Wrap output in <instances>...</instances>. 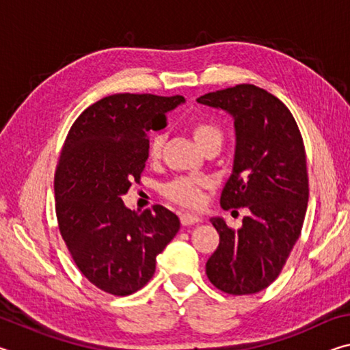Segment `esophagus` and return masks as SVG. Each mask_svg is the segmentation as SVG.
<instances>
[{
  "mask_svg": "<svg viewBox=\"0 0 350 350\" xmlns=\"http://www.w3.org/2000/svg\"><path fill=\"white\" fill-rule=\"evenodd\" d=\"M180 222L183 227H187V225H194L200 222V217L198 215H191V213H182Z\"/></svg>",
  "mask_w": 350,
  "mask_h": 350,
  "instance_id": "esophagus-1",
  "label": "esophagus"
}]
</instances>
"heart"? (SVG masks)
Masks as SVG:
<instances>
[{
	"label": "heart",
	"instance_id": "heart-1",
	"mask_svg": "<svg viewBox=\"0 0 350 350\" xmlns=\"http://www.w3.org/2000/svg\"><path fill=\"white\" fill-rule=\"evenodd\" d=\"M191 134L196 144L204 152L208 150L219 151L224 144L225 134L224 129L215 122L200 120L191 126ZM163 137L161 134L152 135L148 146V159L156 162L162 154ZM205 182L200 179H191V177H177L163 187V194L174 202L187 206H196L202 202V188Z\"/></svg>",
	"mask_w": 350,
	"mask_h": 350
}]
</instances>
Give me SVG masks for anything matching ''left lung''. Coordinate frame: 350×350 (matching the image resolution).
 I'll list each match as a JSON object with an SVG mask.
<instances>
[{
	"instance_id": "left-lung-1",
	"label": "left lung",
	"mask_w": 350,
	"mask_h": 350,
	"mask_svg": "<svg viewBox=\"0 0 350 350\" xmlns=\"http://www.w3.org/2000/svg\"><path fill=\"white\" fill-rule=\"evenodd\" d=\"M198 102L234 118L233 171L221 206L250 211L239 230L211 219L219 245L206 260V276L228 295L258 293L280 276L303 228L309 202L303 137L287 106L254 85L208 92Z\"/></svg>"
}]
</instances>
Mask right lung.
<instances>
[{
    "label": "right lung",
    "mask_w": 350,
    "mask_h": 350,
    "mask_svg": "<svg viewBox=\"0 0 350 350\" xmlns=\"http://www.w3.org/2000/svg\"><path fill=\"white\" fill-rule=\"evenodd\" d=\"M182 102V96L114 94L83 111L64 140L54 177L58 230L81 275L109 295L144 287L180 228L165 206L137 213L122 194L140 182L148 133L167 126V112Z\"/></svg>",
    "instance_id": "right-lung-1"
}]
</instances>
